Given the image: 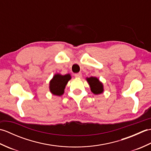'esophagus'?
Listing matches in <instances>:
<instances>
[{
  "label": "esophagus",
  "mask_w": 151,
  "mask_h": 151,
  "mask_svg": "<svg viewBox=\"0 0 151 151\" xmlns=\"http://www.w3.org/2000/svg\"><path fill=\"white\" fill-rule=\"evenodd\" d=\"M75 76L76 78H80L82 77V73H76V74H75Z\"/></svg>",
  "instance_id": "34e87169"
}]
</instances>
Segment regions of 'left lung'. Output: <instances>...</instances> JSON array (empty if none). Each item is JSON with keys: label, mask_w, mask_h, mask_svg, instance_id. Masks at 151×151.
I'll use <instances>...</instances> for the list:
<instances>
[{"label": "left lung", "mask_w": 151, "mask_h": 151, "mask_svg": "<svg viewBox=\"0 0 151 151\" xmlns=\"http://www.w3.org/2000/svg\"><path fill=\"white\" fill-rule=\"evenodd\" d=\"M86 81L89 85L91 91L93 94L99 95L104 92L103 84L99 81L98 78L95 76H91L89 78H86Z\"/></svg>", "instance_id": "left-lung-1"}]
</instances>
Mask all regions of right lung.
I'll use <instances>...</instances> for the list:
<instances>
[{
    "instance_id": "add662e5",
    "label": "right lung",
    "mask_w": 151,
    "mask_h": 151,
    "mask_svg": "<svg viewBox=\"0 0 151 151\" xmlns=\"http://www.w3.org/2000/svg\"><path fill=\"white\" fill-rule=\"evenodd\" d=\"M71 79L70 74L62 75L60 73L55 74L49 82L50 92L54 95L61 96L64 93L65 86Z\"/></svg>"
}]
</instances>
